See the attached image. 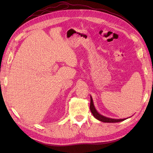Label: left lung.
Masks as SVG:
<instances>
[{
  "mask_svg": "<svg viewBox=\"0 0 153 153\" xmlns=\"http://www.w3.org/2000/svg\"><path fill=\"white\" fill-rule=\"evenodd\" d=\"M90 110L91 111V112L93 115V116L96 119L99 120V121L103 122V123H119V122H121L126 120V119H112V118H108L105 117L104 115H101L98 112V111L96 110V109L94 107V103H93V100H92V97L91 96V103H90Z\"/></svg>",
  "mask_w": 153,
  "mask_h": 153,
  "instance_id": "8db88e82",
  "label": "left lung"
}]
</instances>
